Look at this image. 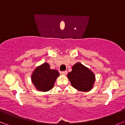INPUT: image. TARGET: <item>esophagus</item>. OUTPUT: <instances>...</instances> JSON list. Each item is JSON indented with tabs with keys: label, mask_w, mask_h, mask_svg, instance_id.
<instances>
[{
	"label": "esophagus",
	"mask_w": 125,
	"mask_h": 125,
	"mask_svg": "<svg viewBox=\"0 0 125 125\" xmlns=\"http://www.w3.org/2000/svg\"><path fill=\"white\" fill-rule=\"evenodd\" d=\"M66 74H67V71H62L61 72V74H62V75H66Z\"/></svg>",
	"instance_id": "34e87169"
}]
</instances>
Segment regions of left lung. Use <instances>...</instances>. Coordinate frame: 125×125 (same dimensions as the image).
I'll list each match as a JSON object with an SVG mask.
<instances>
[{"instance_id": "left-lung-1", "label": "left lung", "mask_w": 125, "mask_h": 125, "mask_svg": "<svg viewBox=\"0 0 125 125\" xmlns=\"http://www.w3.org/2000/svg\"><path fill=\"white\" fill-rule=\"evenodd\" d=\"M67 77L73 87L82 92L90 91L95 80L93 72L79 62L73 65L72 71L68 74Z\"/></svg>"}]
</instances>
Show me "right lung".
Listing matches in <instances>:
<instances>
[{"label": "right lung", "mask_w": 125, "mask_h": 125, "mask_svg": "<svg viewBox=\"0 0 125 125\" xmlns=\"http://www.w3.org/2000/svg\"><path fill=\"white\" fill-rule=\"evenodd\" d=\"M59 73L55 70H51L50 65L45 62L36 68L31 75V81L38 91H48L54 85Z\"/></svg>", "instance_id": "add662e5"}]
</instances>
